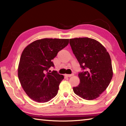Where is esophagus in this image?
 Wrapping results in <instances>:
<instances>
[{"label":"esophagus","instance_id":"1","mask_svg":"<svg viewBox=\"0 0 126 126\" xmlns=\"http://www.w3.org/2000/svg\"><path fill=\"white\" fill-rule=\"evenodd\" d=\"M74 75L73 74H64L65 77H71L73 76Z\"/></svg>","mask_w":126,"mask_h":126}]
</instances>
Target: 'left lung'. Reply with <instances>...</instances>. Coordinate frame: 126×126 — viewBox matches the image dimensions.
Returning <instances> with one entry per match:
<instances>
[{"instance_id": "8db88e82", "label": "left lung", "mask_w": 126, "mask_h": 126, "mask_svg": "<svg viewBox=\"0 0 126 126\" xmlns=\"http://www.w3.org/2000/svg\"><path fill=\"white\" fill-rule=\"evenodd\" d=\"M69 44L82 70L78 73L80 83L73 87L74 92L86 100L97 98L107 88L113 77L109 53L92 38L70 39Z\"/></svg>"}]
</instances>
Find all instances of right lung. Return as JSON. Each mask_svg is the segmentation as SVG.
<instances>
[{"label":"right lung","mask_w":126,"mask_h":126,"mask_svg":"<svg viewBox=\"0 0 126 126\" xmlns=\"http://www.w3.org/2000/svg\"><path fill=\"white\" fill-rule=\"evenodd\" d=\"M68 43V39L44 38L32 42L23 51L18 78L25 92L33 101L44 103L57 94L64 77L49 69L54 66L52 59Z\"/></svg>","instance_id":"obj_1"}]
</instances>
